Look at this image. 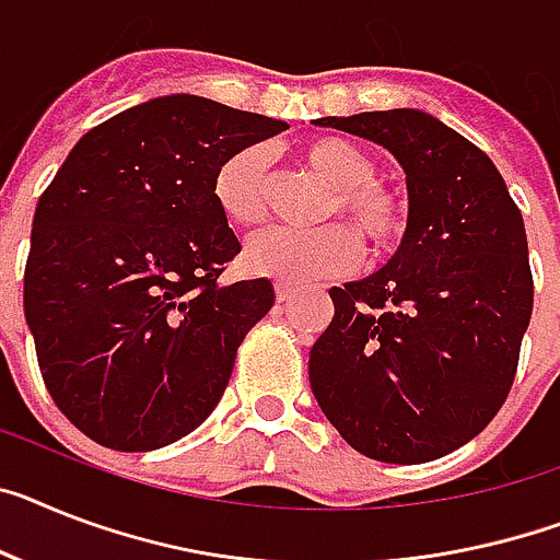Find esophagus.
Masks as SVG:
<instances>
[{
  "mask_svg": "<svg viewBox=\"0 0 560 560\" xmlns=\"http://www.w3.org/2000/svg\"><path fill=\"white\" fill-rule=\"evenodd\" d=\"M293 293L295 290L290 288V284H284V281H276V299H279V302H288Z\"/></svg>",
  "mask_w": 560,
  "mask_h": 560,
  "instance_id": "esophagus-1",
  "label": "esophagus"
}]
</instances>
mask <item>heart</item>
<instances>
[{
  "instance_id": "1",
  "label": "heart",
  "mask_w": 560,
  "mask_h": 560,
  "mask_svg": "<svg viewBox=\"0 0 560 560\" xmlns=\"http://www.w3.org/2000/svg\"><path fill=\"white\" fill-rule=\"evenodd\" d=\"M302 159L336 196L330 213H341L373 256L393 253L407 233V208L389 187L378 185V164L345 136H316L302 144ZM213 201L233 228L250 230L267 219V150L261 144L230 153L213 176ZM359 265V242L345 224L316 230L272 228L244 247V267L258 279L284 284L345 276Z\"/></svg>"
}]
</instances>
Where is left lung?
<instances>
[{
	"label": "left lung",
	"mask_w": 560,
	"mask_h": 560,
	"mask_svg": "<svg viewBox=\"0 0 560 560\" xmlns=\"http://www.w3.org/2000/svg\"><path fill=\"white\" fill-rule=\"evenodd\" d=\"M407 173V233L387 267L332 288L310 387L361 455L424 464L490 424L510 396L533 316L518 205L490 156L421 110L324 116Z\"/></svg>",
	"instance_id": "left-lung-1"
}]
</instances>
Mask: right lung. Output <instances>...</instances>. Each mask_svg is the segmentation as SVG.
Instances as JSON below:
<instances>
[{"instance_id": "1", "label": "right lung", "mask_w": 560, "mask_h": 560, "mask_svg": "<svg viewBox=\"0 0 560 560\" xmlns=\"http://www.w3.org/2000/svg\"><path fill=\"white\" fill-rule=\"evenodd\" d=\"M284 128L213 98H150L88 130L42 192L25 318L50 398L102 447L173 444L222 398L276 293L219 281L242 244L213 176Z\"/></svg>"}]
</instances>
